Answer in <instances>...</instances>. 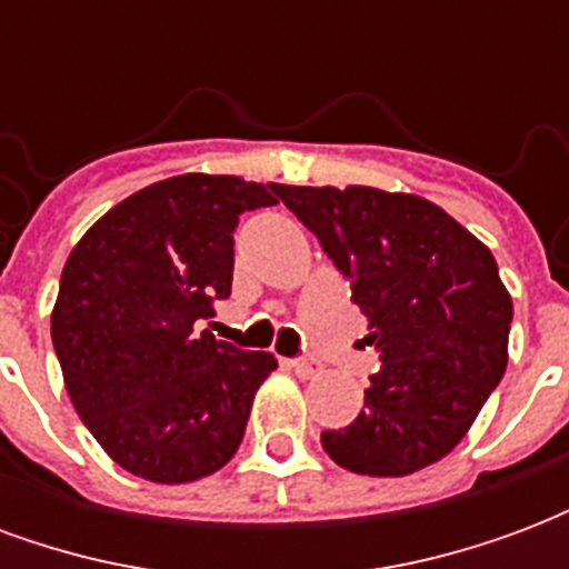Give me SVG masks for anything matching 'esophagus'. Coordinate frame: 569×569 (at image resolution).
<instances>
[{
  "label": "esophagus",
  "mask_w": 569,
  "mask_h": 569,
  "mask_svg": "<svg viewBox=\"0 0 569 569\" xmlns=\"http://www.w3.org/2000/svg\"><path fill=\"white\" fill-rule=\"evenodd\" d=\"M289 369L296 371L298 378H313V375L320 371V366H317L313 359H292V362H289Z\"/></svg>",
  "instance_id": "esophagus-1"
}]
</instances>
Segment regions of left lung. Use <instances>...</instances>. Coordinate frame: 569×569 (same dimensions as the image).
<instances>
[{
	"label": "left lung",
	"instance_id": "obj_1",
	"mask_svg": "<svg viewBox=\"0 0 569 569\" xmlns=\"http://www.w3.org/2000/svg\"><path fill=\"white\" fill-rule=\"evenodd\" d=\"M317 234L381 353L366 408L322 448L359 476H411L472 427L509 362L512 298L490 249L448 212L381 188L273 186Z\"/></svg>",
	"mask_w": 569,
	"mask_h": 569
}]
</instances>
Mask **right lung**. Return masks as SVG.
<instances>
[{"label": "right lung", "instance_id": "add662e5", "mask_svg": "<svg viewBox=\"0 0 569 569\" xmlns=\"http://www.w3.org/2000/svg\"><path fill=\"white\" fill-rule=\"evenodd\" d=\"M273 194L240 176H173L121 200L69 252L54 353L84 427L133 476L186 485L243 441L277 359L194 322L231 296L240 216L273 207Z\"/></svg>", "mask_w": 569, "mask_h": 569}]
</instances>
